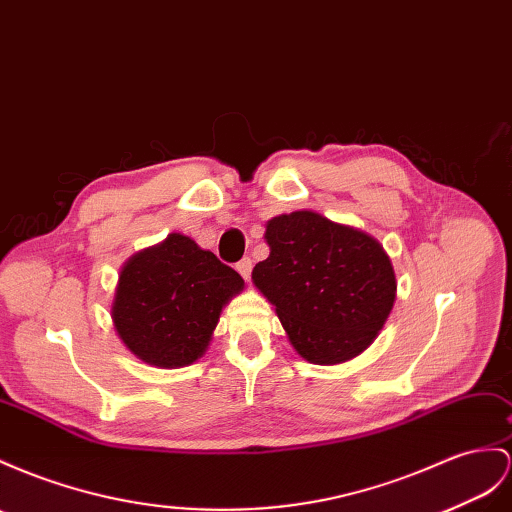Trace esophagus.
I'll list each match as a JSON object with an SVG mask.
<instances>
[{
  "label": "esophagus",
  "instance_id": "esophagus-1",
  "mask_svg": "<svg viewBox=\"0 0 512 512\" xmlns=\"http://www.w3.org/2000/svg\"><path fill=\"white\" fill-rule=\"evenodd\" d=\"M235 268H238V272L242 274V277L248 281V279H251V270H253V261H251V257H244L242 261H238V266H235Z\"/></svg>",
  "mask_w": 512,
  "mask_h": 512
}]
</instances>
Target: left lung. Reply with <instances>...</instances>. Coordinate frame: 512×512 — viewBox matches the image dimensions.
<instances>
[{
	"label": "left lung",
	"mask_w": 512,
	"mask_h": 512,
	"mask_svg": "<svg viewBox=\"0 0 512 512\" xmlns=\"http://www.w3.org/2000/svg\"><path fill=\"white\" fill-rule=\"evenodd\" d=\"M264 240L270 255L253 268V285L298 355L337 365L370 348L398 292L383 244L311 209L270 218Z\"/></svg>",
	"instance_id": "obj_1"
}]
</instances>
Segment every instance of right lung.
<instances>
[{
    "mask_svg": "<svg viewBox=\"0 0 512 512\" xmlns=\"http://www.w3.org/2000/svg\"><path fill=\"white\" fill-rule=\"evenodd\" d=\"M244 279L183 233L131 255L116 281L110 316L136 359L177 370L199 361L220 313Z\"/></svg>",
    "mask_w": 512,
    "mask_h": 512,
    "instance_id": "add662e5",
    "label": "right lung"
}]
</instances>
